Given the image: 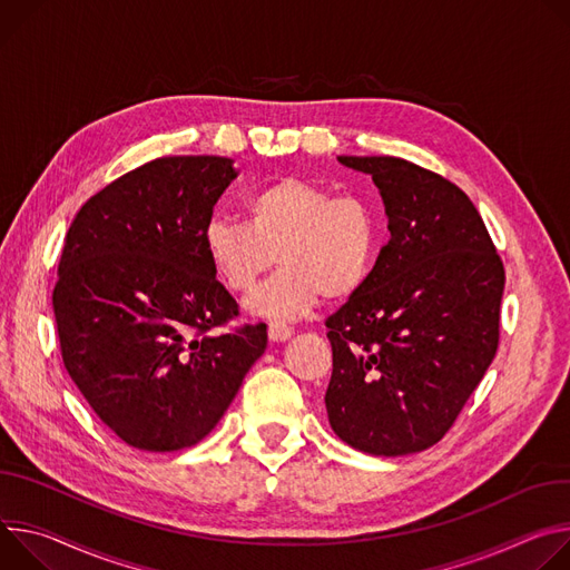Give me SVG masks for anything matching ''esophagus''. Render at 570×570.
<instances>
[{"instance_id":"obj_1","label":"esophagus","mask_w":570,"mask_h":570,"mask_svg":"<svg viewBox=\"0 0 570 570\" xmlns=\"http://www.w3.org/2000/svg\"><path fill=\"white\" fill-rule=\"evenodd\" d=\"M267 333H269L272 342H285V340H289L294 335V331L287 324H281V322H272Z\"/></svg>"}]
</instances>
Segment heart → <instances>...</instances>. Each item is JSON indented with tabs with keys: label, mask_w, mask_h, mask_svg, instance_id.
I'll list each match as a JSON object with an SVG mask.
<instances>
[{
	"label": "heart",
	"mask_w": 570,
	"mask_h": 570,
	"mask_svg": "<svg viewBox=\"0 0 570 570\" xmlns=\"http://www.w3.org/2000/svg\"><path fill=\"white\" fill-rule=\"evenodd\" d=\"M381 217L355 195L296 176L276 178L244 199V222L213 219L204 256L233 294H246L276 265L272 283L246 298L265 320H296L322 301L357 294L375 265Z\"/></svg>",
	"instance_id": "b5f03b06"
}]
</instances>
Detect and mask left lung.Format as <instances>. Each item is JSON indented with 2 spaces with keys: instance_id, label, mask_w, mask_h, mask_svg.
Segmentation results:
<instances>
[{
  "instance_id": "left-lung-1",
  "label": "left lung",
  "mask_w": 570,
  "mask_h": 570,
  "mask_svg": "<svg viewBox=\"0 0 570 570\" xmlns=\"http://www.w3.org/2000/svg\"><path fill=\"white\" fill-rule=\"evenodd\" d=\"M383 197L390 242L326 320V412L348 446L399 458L449 432L498 348L504 269L458 185L394 156H340Z\"/></svg>"
}]
</instances>
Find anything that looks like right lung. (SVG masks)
Listing matches in <instances>:
<instances>
[{
    "label": "right lung",
    "mask_w": 570,
    "mask_h": 570,
    "mask_svg": "<svg viewBox=\"0 0 570 570\" xmlns=\"http://www.w3.org/2000/svg\"><path fill=\"white\" fill-rule=\"evenodd\" d=\"M230 158H156L77 213L53 287L66 368L126 444L169 453L199 444L267 348V326L210 335L237 303L204 256V230Z\"/></svg>",
    "instance_id": "1"
}]
</instances>
